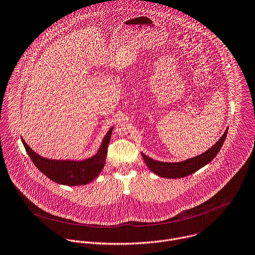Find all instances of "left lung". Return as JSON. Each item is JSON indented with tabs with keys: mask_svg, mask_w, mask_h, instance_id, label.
Wrapping results in <instances>:
<instances>
[{
	"mask_svg": "<svg viewBox=\"0 0 255 255\" xmlns=\"http://www.w3.org/2000/svg\"><path fill=\"white\" fill-rule=\"evenodd\" d=\"M228 131H229V128L225 131V133L219 139V141L213 147L207 150L205 153L199 156L187 159L182 162L171 163V162L156 161L148 157L142 152H141V156L144 159V162L147 165V167L150 169V171H152L157 176L165 179H181L191 174H194L195 172L205 167L215 159V157L218 155V153L220 152L221 148L224 145Z\"/></svg>",
	"mask_w": 255,
	"mask_h": 255,
	"instance_id": "left-lung-1",
	"label": "left lung"
}]
</instances>
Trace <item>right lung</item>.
Returning a JSON list of instances; mask_svg holds the SVG:
<instances>
[{"mask_svg": "<svg viewBox=\"0 0 255 255\" xmlns=\"http://www.w3.org/2000/svg\"><path fill=\"white\" fill-rule=\"evenodd\" d=\"M104 136L101 145L95 155L83 160H56L47 159L36 154L20 137L22 145L35 167L48 179L56 184L64 186H81L91 183L98 177L104 168L107 147L111 139L112 130Z\"/></svg>", "mask_w": 255, "mask_h": 255, "instance_id": "1", "label": "right lung"}]
</instances>
